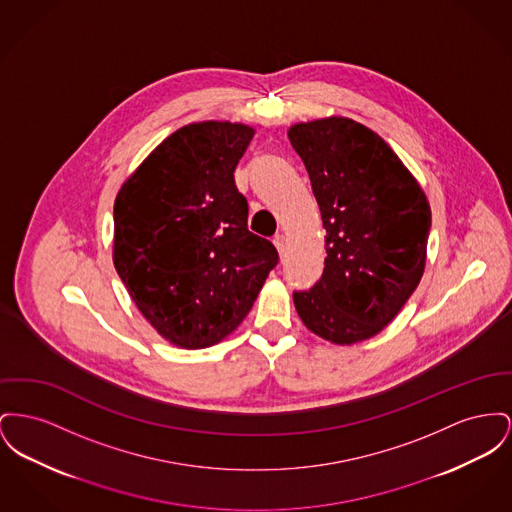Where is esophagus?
Returning a JSON list of instances; mask_svg holds the SVG:
<instances>
[{
    "label": "esophagus",
    "instance_id": "esophagus-1",
    "mask_svg": "<svg viewBox=\"0 0 512 512\" xmlns=\"http://www.w3.org/2000/svg\"><path fill=\"white\" fill-rule=\"evenodd\" d=\"M272 241H274V245H276L278 253H280V255H284V251H286V236H284V234H276Z\"/></svg>",
    "mask_w": 512,
    "mask_h": 512
}]
</instances>
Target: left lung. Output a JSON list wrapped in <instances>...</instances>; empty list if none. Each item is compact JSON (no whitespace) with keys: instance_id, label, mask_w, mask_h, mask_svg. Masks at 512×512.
Wrapping results in <instances>:
<instances>
[{"instance_id":"8db88e82","label":"left lung","mask_w":512,"mask_h":512,"mask_svg":"<svg viewBox=\"0 0 512 512\" xmlns=\"http://www.w3.org/2000/svg\"><path fill=\"white\" fill-rule=\"evenodd\" d=\"M288 139L327 230L321 280L294 292L303 325L334 344L383 331L420 284L431 209L391 147L348 118L298 123Z\"/></svg>"}]
</instances>
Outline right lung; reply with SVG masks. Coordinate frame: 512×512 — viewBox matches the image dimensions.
<instances>
[{"label":"right lung","mask_w":512,"mask_h":512,"mask_svg":"<svg viewBox=\"0 0 512 512\" xmlns=\"http://www.w3.org/2000/svg\"><path fill=\"white\" fill-rule=\"evenodd\" d=\"M253 129L189 123L121 185L114 265L131 300L172 344L207 348L234 331L278 265L271 241L249 232L234 172Z\"/></svg>","instance_id":"right-lung-1"}]
</instances>
